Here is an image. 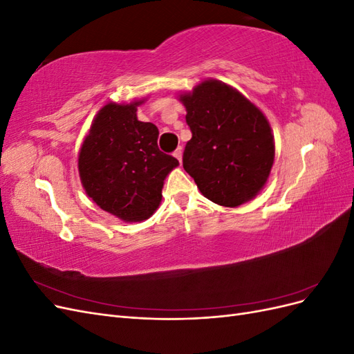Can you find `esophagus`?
Segmentation results:
<instances>
[{
	"label": "esophagus",
	"instance_id": "obj_1",
	"mask_svg": "<svg viewBox=\"0 0 354 354\" xmlns=\"http://www.w3.org/2000/svg\"><path fill=\"white\" fill-rule=\"evenodd\" d=\"M174 156H176V159H178V162L181 164V159H183V151H181V147H178L177 151L174 152Z\"/></svg>",
	"mask_w": 354,
	"mask_h": 354
}]
</instances>
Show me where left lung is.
<instances>
[{"instance_id": "obj_1", "label": "left lung", "mask_w": 354, "mask_h": 354, "mask_svg": "<svg viewBox=\"0 0 354 354\" xmlns=\"http://www.w3.org/2000/svg\"><path fill=\"white\" fill-rule=\"evenodd\" d=\"M192 138L183 168L201 194L221 207L252 201L269 180L274 137L261 109L218 80H203L178 94Z\"/></svg>"}]
</instances>
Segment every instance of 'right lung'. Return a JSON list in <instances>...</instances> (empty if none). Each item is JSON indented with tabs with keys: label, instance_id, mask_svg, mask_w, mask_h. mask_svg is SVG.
Returning a JSON list of instances; mask_svg holds the SVG:
<instances>
[{
	"label": "right lung",
	"instance_id": "1",
	"mask_svg": "<svg viewBox=\"0 0 354 354\" xmlns=\"http://www.w3.org/2000/svg\"><path fill=\"white\" fill-rule=\"evenodd\" d=\"M108 102L94 116L78 155L81 185L94 203L125 223L153 216L167 176L178 160L158 147L159 131L137 118V106Z\"/></svg>",
	"mask_w": 354,
	"mask_h": 354
}]
</instances>
